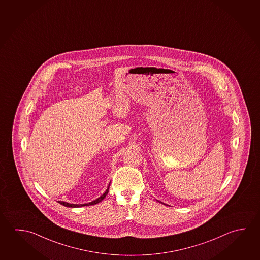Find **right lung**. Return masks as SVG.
<instances>
[{
	"label": "right lung",
	"instance_id": "right-lung-1",
	"mask_svg": "<svg viewBox=\"0 0 260 260\" xmlns=\"http://www.w3.org/2000/svg\"><path fill=\"white\" fill-rule=\"evenodd\" d=\"M111 183V182H110ZM110 183L108 185V188L107 189L105 190V192H104L102 196H100L99 198L96 199L95 201H92V202H90V203H84V204H74V203H66V202H58V203L62 204V205H64V206H66V207H71V208H78V207H82V206H89V205H93V204H97V203H101L104 198H105V196L107 195L109 191V188H110Z\"/></svg>",
	"mask_w": 260,
	"mask_h": 260
}]
</instances>
